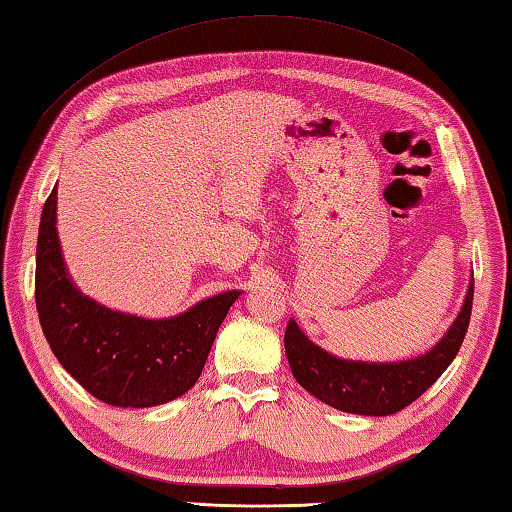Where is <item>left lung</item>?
I'll return each mask as SVG.
<instances>
[{
	"label": "left lung",
	"mask_w": 512,
	"mask_h": 512,
	"mask_svg": "<svg viewBox=\"0 0 512 512\" xmlns=\"http://www.w3.org/2000/svg\"><path fill=\"white\" fill-rule=\"evenodd\" d=\"M474 277L467 289L461 314L433 348L409 361L366 363L345 361L320 350L300 332L296 320H289L284 332V350L293 377L320 402L357 415H393L436 384L449 363L461 350L472 314Z\"/></svg>",
	"instance_id": "obj_1"
}]
</instances>
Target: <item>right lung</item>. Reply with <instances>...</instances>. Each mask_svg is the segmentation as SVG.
I'll return each instance as SVG.
<instances>
[{"instance_id": "1", "label": "right lung", "mask_w": 512, "mask_h": 512, "mask_svg": "<svg viewBox=\"0 0 512 512\" xmlns=\"http://www.w3.org/2000/svg\"><path fill=\"white\" fill-rule=\"evenodd\" d=\"M239 291L201 300L185 314L149 320L99 305L74 287L56 232V187L42 207L36 307L51 352L97 400L144 409L176 400L201 377Z\"/></svg>"}]
</instances>
